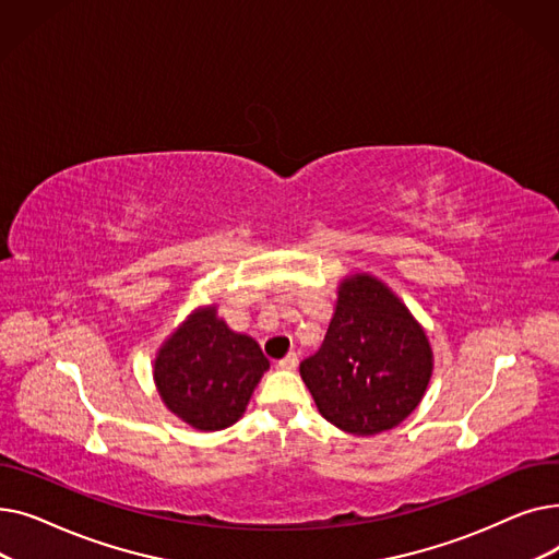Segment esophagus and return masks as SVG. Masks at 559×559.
<instances>
[{
	"label": "esophagus",
	"mask_w": 559,
	"mask_h": 559,
	"mask_svg": "<svg viewBox=\"0 0 559 559\" xmlns=\"http://www.w3.org/2000/svg\"><path fill=\"white\" fill-rule=\"evenodd\" d=\"M297 365H299V356H297V354H289V356H285L283 360L276 362V367H278L281 371H295Z\"/></svg>",
	"instance_id": "34e87169"
}]
</instances>
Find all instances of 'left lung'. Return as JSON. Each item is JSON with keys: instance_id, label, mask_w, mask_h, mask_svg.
Here are the masks:
<instances>
[{"instance_id": "obj_1", "label": "left lung", "mask_w": 559, "mask_h": 559, "mask_svg": "<svg viewBox=\"0 0 559 559\" xmlns=\"http://www.w3.org/2000/svg\"><path fill=\"white\" fill-rule=\"evenodd\" d=\"M432 362V346L415 314L392 287L358 272L340 281L326 340L299 371L321 417L369 437L413 415Z\"/></svg>"}]
</instances>
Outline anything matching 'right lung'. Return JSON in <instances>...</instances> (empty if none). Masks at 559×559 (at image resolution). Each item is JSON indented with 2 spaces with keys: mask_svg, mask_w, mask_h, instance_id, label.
<instances>
[{
  "mask_svg": "<svg viewBox=\"0 0 559 559\" xmlns=\"http://www.w3.org/2000/svg\"><path fill=\"white\" fill-rule=\"evenodd\" d=\"M270 360L258 342L235 333L217 306L192 310L160 344L154 383L171 415L201 432L238 421Z\"/></svg>",
  "mask_w": 559,
  "mask_h": 559,
  "instance_id": "1",
  "label": "right lung"
}]
</instances>
